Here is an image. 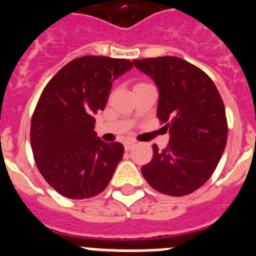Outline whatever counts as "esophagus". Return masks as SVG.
I'll use <instances>...</instances> for the list:
<instances>
[{"label": "esophagus", "mask_w": 256, "mask_h": 256, "mask_svg": "<svg viewBox=\"0 0 256 256\" xmlns=\"http://www.w3.org/2000/svg\"><path fill=\"white\" fill-rule=\"evenodd\" d=\"M135 146V142L134 140H128V142H125V150H131V148H132V146Z\"/></svg>", "instance_id": "34e87169"}]
</instances>
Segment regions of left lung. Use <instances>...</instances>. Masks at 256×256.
<instances>
[{
  "mask_svg": "<svg viewBox=\"0 0 256 256\" xmlns=\"http://www.w3.org/2000/svg\"><path fill=\"white\" fill-rule=\"evenodd\" d=\"M158 88L157 117L170 134L166 150L153 146V158L142 174L164 194H190L212 175L228 136L226 108L204 70L176 56L132 62Z\"/></svg>",
  "mask_w": 256,
  "mask_h": 256,
  "instance_id": "1",
  "label": "left lung"
}]
</instances>
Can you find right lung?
<instances>
[{"mask_svg":"<svg viewBox=\"0 0 256 256\" xmlns=\"http://www.w3.org/2000/svg\"><path fill=\"white\" fill-rule=\"evenodd\" d=\"M131 68L126 59L77 58L42 91L30 122V146L41 175L64 197L90 198L110 184L125 150L96 136L94 114L106 108L112 82Z\"/></svg>","mask_w":256,"mask_h":256,"instance_id":"right-lung-1","label":"right lung"}]
</instances>
